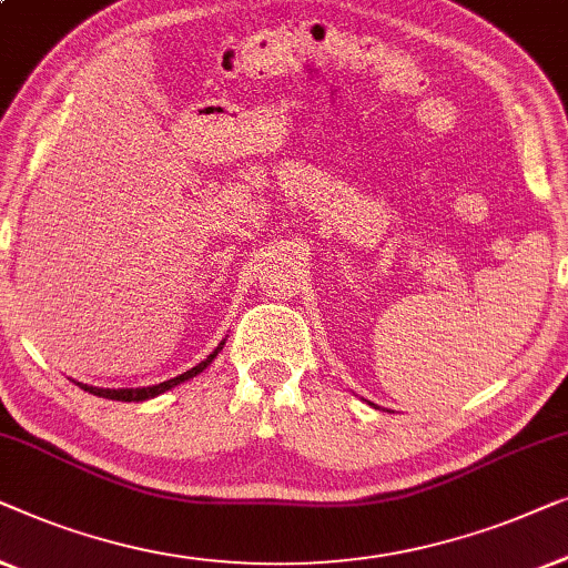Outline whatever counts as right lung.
<instances>
[{"mask_svg": "<svg viewBox=\"0 0 568 568\" xmlns=\"http://www.w3.org/2000/svg\"><path fill=\"white\" fill-rule=\"evenodd\" d=\"M223 345H226V339H221V345L215 347L213 353L205 357V361H201L195 367H190L187 373H182V375H178V378H170V381H164V383H156V386H143V388H100V386H87V383H77V381L74 383H77L79 388L90 390V394H94V396L113 398V402H146V398H154L159 394H164V390H172L174 386H180V383H185L190 378H195V375H201L205 367L215 361V355L221 353Z\"/></svg>", "mask_w": 568, "mask_h": 568, "instance_id": "obj_1", "label": "right lung"}]
</instances>
